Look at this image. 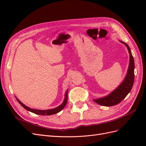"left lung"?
<instances>
[{"instance_id": "8db88e82", "label": "left lung", "mask_w": 146, "mask_h": 146, "mask_svg": "<svg viewBox=\"0 0 146 146\" xmlns=\"http://www.w3.org/2000/svg\"><path fill=\"white\" fill-rule=\"evenodd\" d=\"M119 41L127 47L128 51H129L130 54L129 68H128L126 76L123 78V81L121 83V84H119V85L115 90L112 91L107 96L102 97V98L98 99H93L95 102L98 104L105 106V107H110V106H113L120 103L130 92L134 82L135 63L130 48L127 43L121 40Z\"/></svg>"}]
</instances>
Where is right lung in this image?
I'll return each mask as SVG.
<instances>
[{
	"label": "right lung",
	"instance_id": "1",
	"mask_svg": "<svg viewBox=\"0 0 146 146\" xmlns=\"http://www.w3.org/2000/svg\"><path fill=\"white\" fill-rule=\"evenodd\" d=\"M68 90H66V92H65L64 99V100H63L62 104H61L60 105H59L58 107H57L56 108H52V109H48V110H36V109L31 108L27 107V106H26L25 105H24L23 103H22L21 102L16 98H16L17 100L18 101V102L21 104L22 107L24 108L25 110H27V111H29L35 114H39V115L48 116V115H52V114L58 113L64 108L66 104H67V101H68Z\"/></svg>",
	"mask_w": 146,
	"mask_h": 146
}]
</instances>
